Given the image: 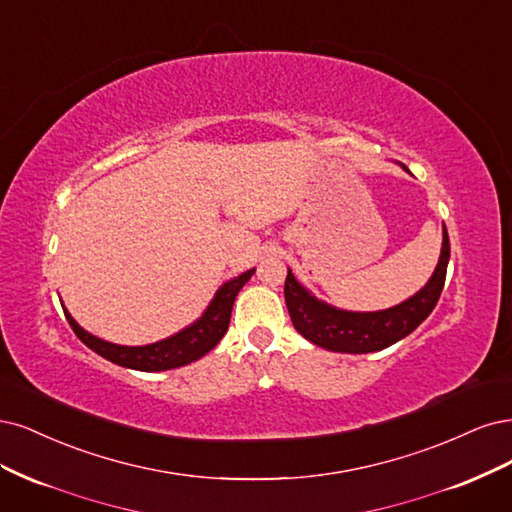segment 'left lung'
<instances>
[{
    "instance_id": "left-lung-1",
    "label": "left lung",
    "mask_w": 512,
    "mask_h": 512,
    "mask_svg": "<svg viewBox=\"0 0 512 512\" xmlns=\"http://www.w3.org/2000/svg\"><path fill=\"white\" fill-rule=\"evenodd\" d=\"M406 172L408 168L402 166ZM451 257V244L447 227L442 232V251L438 266L427 280V285L417 291L406 302L378 310V312H351L329 306L315 295H310L291 270L285 280V302L293 327L310 340L312 344L323 346L336 353H374L406 338L410 332L430 317V312L438 304V298L447 278V266Z\"/></svg>"
}]
</instances>
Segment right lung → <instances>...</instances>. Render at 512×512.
I'll return each mask as SVG.
<instances>
[{
  "label": "right lung",
  "instance_id": "right-lung-1",
  "mask_svg": "<svg viewBox=\"0 0 512 512\" xmlns=\"http://www.w3.org/2000/svg\"><path fill=\"white\" fill-rule=\"evenodd\" d=\"M253 274L255 270H246L244 274L227 280V283L214 293V300L210 302L204 315L193 325L183 329V332L174 334L172 338L159 340L155 344H146V346H121V344L106 342L102 338L85 332V329L72 319L68 310L63 312H65V319H68V323L72 325L74 334L85 342L91 351L112 361V364L131 368V370H142V372L172 370V368L187 366L191 361L204 357L208 351H212L214 346L219 344V340L225 336L229 327V317H232L236 295Z\"/></svg>",
  "mask_w": 512,
  "mask_h": 512
}]
</instances>
